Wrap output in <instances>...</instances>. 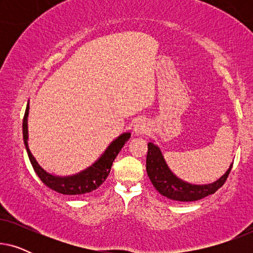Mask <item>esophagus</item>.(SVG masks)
Masks as SVG:
<instances>
[{"instance_id":"esophagus-1","label":"esophagus","mask_w":253,"mask_h":253,"mask_svg":"<svg viewBox=\"0 0 253 253\" xmlns=\"http://www.w3.org/2000/svg\"><path fill=\"white\" fill-rule=\"evenodd\" d=\"M147 131V123L143 119H138L133 124V132L136 134L145 133Z\"/></svg>"}]
</instances>
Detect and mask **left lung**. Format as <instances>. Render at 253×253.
<instances>
[{
  "label": "left lung",
  "instance_id": "8db88e82",
  "mask_svg": "<svg viewBox=\"0 0 253 253\" xmlns=\"http://www.w3.org/2000/svg\"><path fill=\"white\" fill-rule=\"evenodd\" d=\"M147 147L146 171L152 184L162 196L177 202H195L213 195L223 185L233 167L231 164L228 170L215 182L210 184H191L178 178L170 170L158 145L151 141L147 144Z\"/></svg>",
  "mask_w": 253,
  "mask_h": 253
}]
</instances>
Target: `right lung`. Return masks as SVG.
Returning a JSON list of instances; mask_svg holds the SVG:
<instances>
[{"label":"right lung","mask_w":253,"mask_h":253,"mask_svg":"<svg viewBox=\"0 0 253 253\" xmlns=\"http://www.w3.org/2000/svg\"><path fill=\"white\" fill-rule=\"evenodd\" d=\"M29 110L30 105L27 103L25 115L23 120V139L24 145H25L27 155L31 161V165L36 171V174L39 176V178L42 181L44 185L48 188L54 190L62 195L69 196H79L84 195V193H89L93 190L98 189L106 178L108 177L110 168H112L113 162L122 150L124 144L130 139L131 133L124 132L120 134L115 140H113L109 144V146L106 148V151L100 155V158L96 160L94 164L89 166L84 170L77 172V174L69 175V176H56L50 174L44 170L41 166L38 164L36 158L33 157L29 148V126H27V119H29Z\"/></svg>","instance_id":"right-lung-1"}]
</instances>
